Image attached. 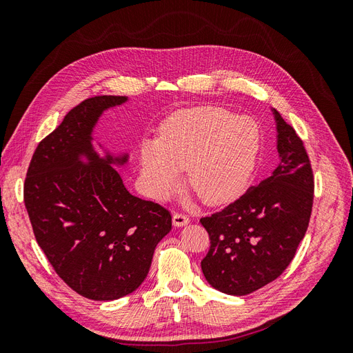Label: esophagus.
<instances>
[{
	"mask_svg": "<svg viewBox=\"0 0 353 353\" xmlns=\"http://www.w3.org/2000/svg\"><path fill=\"white\" fill-rule=\"evenodd\" d=\"M172 222H174L175 227L181 228V227L188 225V223H190V218L185 216V215H183V213H175V215L172 216Z\"/></svg>",
	"mask_w": 353,
	"mask_h": 353,
	"instance_id": "obj_1",
	"label": "esophagus"
}]
</instances>
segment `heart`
Masks as SVG:
<instances>
[{
  "mask_svg": "<svg viewBox=\"0 0 353 353\" xmlns=\"http://www.w3.org/2000/svg\"><path fill=\"white\" fill-rule=\"evenodd\" d=\"M261 144V128L250 117L221 108L178 112L160 126L159 140L140 148L143 184L153 197L169 199L187 169L188 185L203 203L223 205L249 185Z\"/></svg>",
  "mask_w": 353,
  "mask_h": 353,
  "instance_id": "1",
  "label": "heart"
}]
</instances>
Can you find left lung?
<instances>
[{"mask_svg": "<svg viewBox=\"0 0 353 353\" xmlns=\"http://www.w3.org/2000/svg\"><path fill=\"white\" fill-rule=\"evenodd\" d=\"M271 110L279 165L239 200L200 219L210 237L203 275L213 288L231 296L256 292L283 274L312 212L314 175L303 143L281 114Z\"/></svg>", "mask_w": 353, "mask_h": 353, "instance_id": "obj_1", "label": "left lung"}]
</instances>
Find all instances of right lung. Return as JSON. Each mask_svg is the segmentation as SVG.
<instances>
[{"mask_svg":"<svg viewBox=\"0 0 353 353\" xmlns=\"http://www.w3.org/2000/svg\"><path fill=\"white\" fill-rule=\"evenodd\" d=\"M130 101L99 95L72 109L42 140L25 181V206L35 239L60 279L91 301L135 292L150 270L159 241L172 230L170 213L132 196L113 152L94 131L105 110Z\"/></svg>","mask_w":353,"mask_h":353,"instance_id":"add662e5","label":"right lung"}]
</instances>
